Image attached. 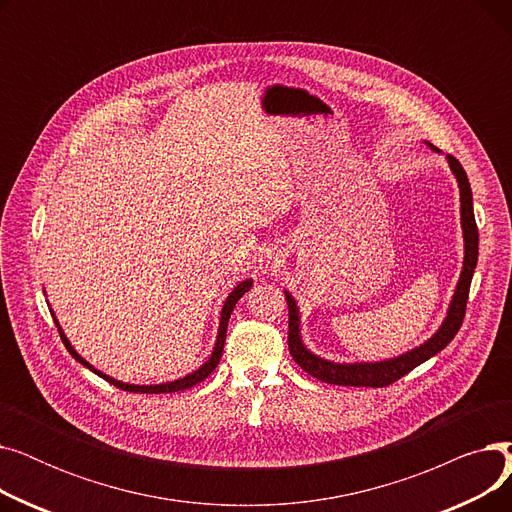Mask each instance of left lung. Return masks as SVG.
Masks as SVG:
<instances>
[{"label": "left lung", "mask_w": 512, "mask_h": 512, "mask_svg": "<svg viewBox=\"0 0 512 512\" xmlns=\"http://www.w3.org/2000/svg\"><path fill=\"white\" fill-rule=\"evenodd\" d=\"M429 149L442 153L438 147L432 143H427ZM448 166L459 182V191H461V228H463V240H465V259H463V270L459 284H456V290L452 294V301L448 305V313L442 321V326L438 332L419 344L413 351L398 355L394 359L386 361H375V363H336L328 361L324 357H319L311 353L309 348L303 344L301 338V313L297 307V301L292 299V294L284 290L286 294V303H288V348L292 359L299 363L303 371H307L313 378L334 384V386H369V388H384L390 386L392 382L400 380L402 375H407L413 371L417 365L425 363L427 359H432L438 355L442 348L456 336L459 328L463 326L465 319V309H467V299H469V286L471 278L477 265V253H479V232L475 224V215H473V195H471V184L467 178V172L459 164V159L446 155Z\"/></svg>", "instance_id": "1"}]
</instances>
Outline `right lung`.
<instances>
[{"instance_id": "1", "label": "right lung", "mask_w": 512, "mask_h": 512, "mask_svg": "<svg viewBox=\"0 0 512 512\" xmlns=\"http://www.w3.org/2000/svg\"><path fill=\"white\" fill-rule=\"evenodd\" d=\"M251 286H253V280H251V278H249V280H242V282H240V284H236V286H234V290L228 294V299H226V303H224V307H222L220 328H218V338H215V346H213V351H211V357H209V359H207L199 369H195L193 373H188V375H184V378L174 380V382H166V384H149V386H139V384H126V382H120V380L110 378V375H105L103 371L95 369L89 361H85L83 357H80V355L74 351V346H72V344H70V340L66 338L64 330L60 328V321L56 319V315H53V311H51V315H53V321H56L58 332H60V336H62L64 346L68 348V353H70V355H72L80 365H85L87 369H91L93 373H97L99 378H103L105 382L114 384V386H116V388H120V390H128V392H139V394H168V392H180V390H186V388H193L195 384L203 382L215 367H218V363H220V359H222V353H224V342H226V330H228V319H230V313H232L234 305L238 303V299H240L242 294H245Z\"/></svg>"}]
</instances>
